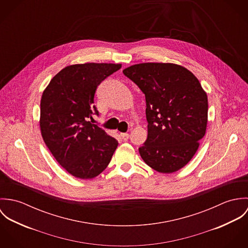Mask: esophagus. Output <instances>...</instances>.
<instances>
[{
  "mask_svg": "<svg viewBox=\"0 0 248 248\" xmlns=\"http://www.w3.org/2000/svg\"><path fill=\"white\" fill-rule=\"evenodd\" d=\"M120 137H121V139H122L124 141H126V140H129V134H127V133H122V134H120Z\"/></svg>",
  "mask_w": 248,
  "mask_h": 248,
  "instance_id": "obj_1",
  "label": "esophagus"
}]
</instances>
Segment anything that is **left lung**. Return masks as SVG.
Segmentation results:
<instances>
[{
    "label": "left lung",
    "mask_w": 248,
    "mask_h": 248,
    "mask_svg": "<svg viewBox=\"0 0 248 248\" xmlns=\"http://www.w3.org/2000/svg\"><path fill=\"white\" fill-rule=\"evenodd\" d=\"M123 73L145 94L148 138L139 149L142 159L156 172H177L205 135L206 92L191 71L173 63L136 64Z\"/></svg>",
    "instance_id": "1"
}]
</instances>
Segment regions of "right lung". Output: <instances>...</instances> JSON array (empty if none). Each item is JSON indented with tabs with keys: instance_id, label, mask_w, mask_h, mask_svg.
Listing matches in <instances>:
<instances>
[{
	"instance_id": "right-lung-1",
	"label": "right lung",
	"mask_w": 248,
	"mask_h": 248,
	"mask_svg": "<svg viewBox=\"0 0 248 248\" xmlns=\"http://www.w3.org/2000/svg\"><path fill=\"white\" fill-rule=\"evenodd\" d=\"M121 64L85 63L59 71L44 90L40 131L56 161L71 176L90 179L108 165L118 142L90 120L97 86Z\"/></svg>"
}]
</instances>
